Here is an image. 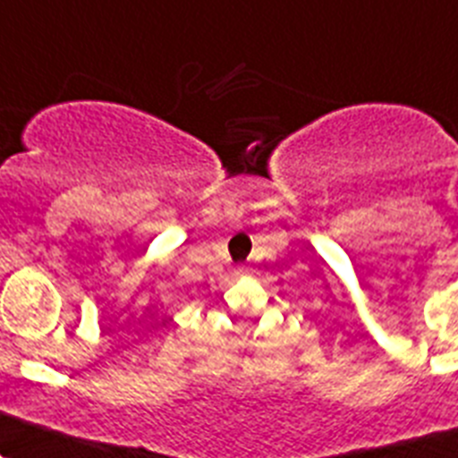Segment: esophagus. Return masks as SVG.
<instances>
[{
	"instance_id": "34e87169",
	"label": "esophagus",
	"mask_w": 458,
	"mask_h": 458,
	"mask_svg": "<svg viewBox=\"0 0 458 458\" xmlns=\"http://www.w3.org/2000/svg\"><path fill=\"white\" fill-rule=\"evenodd\" d=\"M234 273H237V275H243V273H246V268H243V266H239V268L234 270Z\"/></svg>"
}]
</instances>
